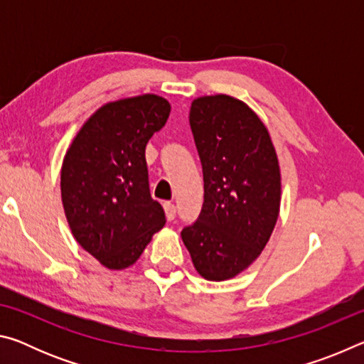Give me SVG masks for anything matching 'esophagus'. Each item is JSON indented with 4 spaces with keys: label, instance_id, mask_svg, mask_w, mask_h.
Instances as JSON below:
<instances>
[{
    "label": "esophagus",
    "instance_id": "esophagus-1",
    "mask_svg": "<svg viewBox=\"0 0 364 364\" xmlns=\"http://www.w3.org/2000/svg\"><path fill=\"white\" fill-rule=\"evenodd\" d=\"M165 208V215H167V220L168 221H173L176 217V207L175 204H171V202H167V204L164 205Z\"/></svg>",
    "mask_w": 364,
    "mask_h": 364
}]
</instances>
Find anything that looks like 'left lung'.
<instances>
[{"label": "left lung", "instance_id": "left-lung-1", "mask_svg": "<svg viewBox=\"0 0 364 364\" xmlns=\"http://www.w3.org/2000/svg\"><path fill=\"white\" fill-rule=\"evenodd\" d=\"M191 130L204 171V205L181 239L208 281L241 273L262 254L281 204L278 156L247 104L226 95L191 104Z\"/></svg>", "mask_w": 364, "mask_h": 364}]
</instances>
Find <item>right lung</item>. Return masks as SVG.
<instances>
[{"instance_id": "1", "label": "right lung", "mask_w": 364, "mask_h": 364, "mask_svg": "<svg viewBox=\"0 0 364 364\" xmlns=\"http://www.w3.org/2000/svg\"><path fill=\"white\" fill-rule=\"evenodd\" d=\"M170 104L156 95L109 102L86 120L67 151L60 194L73 237L109 269L138 260L165 225L151 197L146 144Z\"/></svg>"}]
</instances>
